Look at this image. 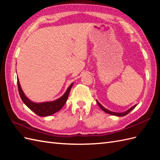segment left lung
<instances>
[{"label": "left lung", "mask_w": 160, "mask_h": 160, "mask_svg": "<svg viewBox=\"0 0 160 160\" xmlns=\"http://www.w3.org/2000/svg\"><path fill=\"white\" fill-rule=\"evenodd\" d=\"M96 102L98 103V106H99V107H100L101 109L102 110V111H104L105 112V113H108V114H111V115H115V116H120V117L124 116V115H127V114L129 113V112L131 111L135 107H136V105H134L133 107H132L131 108H129V109H128L127 111H124V112H122V113H117V112H113V111H110V110H108L107 108H104V107L102 106V105L98 100H96Z\"/></svg>", "instance_id": "obj_1"}]
</instances>
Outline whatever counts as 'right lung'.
I'll return each mask as SVG.
<instances>
[{"instance_id":"1","label":"right lung","mask_w":160,"mask_h":160,"mask_svg":"<svg viewBox=\"0 0 160 160\" xmlns=\"http://www.w3.org/2000/svg\"><path fill=\"white\" fill-rule=\"evenodd\" d=\"M17 83H18V88L20 96L24 104H25L29 109H31L32 111L34 112L36 114L41 117L49 116V115H53L62 108L64 104L66 103L68 96H69L70 90L73 84V82L69 87H68V89L65 91V93H64L60 98H58L57 100L53 101L44 102L37 103L31 101L25 96V94L24 93L23 91L22 90L21 87H20L18 78H17Z\"/></svg>"}]
</instances>
